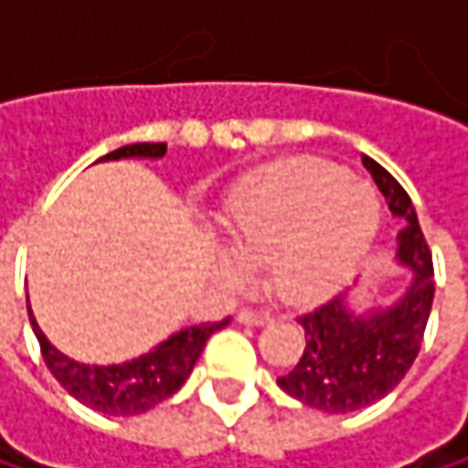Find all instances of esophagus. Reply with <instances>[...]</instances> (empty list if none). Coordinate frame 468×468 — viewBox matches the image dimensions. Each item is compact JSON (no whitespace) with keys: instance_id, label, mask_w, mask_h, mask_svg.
Segmentation results:
<instances>
[{"instance_id":"obj_1","label":"esophagus","mask_w":468,"mask_h":468,"mask_svg":"<svg viewBox=\"0 0 468 468\" xmlns=\"http://www.w3.org/2000/svg\"><path fill=\"white\" fill-rule=\"evenodd\" d=\"M240 325H268L273 317L268 312H254V309H240L238 317H235Z\"/></svg>"}]
</instances>
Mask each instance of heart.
I'll list each match as a JSON object with an SVG mask.
<instances>
[{"label": "heart", "mask_w": 468, "mask_h": 468, "mask_svg": "<svg viewBox=\"0 0 468 468\" xmlns=\"http://www.w3.org/2000/svg\"><path fill=\"white\" fill-rule=\"evenodd\" d=\"M382 206L368 184L320 159H295L246 178L225 208L235 251H219L228 279L246 260L271 257V284L287 301L333 292L366 257L379 230Z\"/></svg>", "instance_id": "b5f03b06"}]
</instances>
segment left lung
I'll return each mask as SVG.
<instances>
[{"instance_id": "1", "label": "left lung", "mask_w": 468, "mask_h": 468, "mask_svg": "<svg viewBox=\"0 0 468 468\" xmlns=\"http://www.w3.org/2000/svg\"><path fill=\"white\" fill-rule=\"evenodd\" d=\"M363 165L385 195L390 214L404 222L396 235V260L412 279L390 306L355 314L346 295H335L298 317L306 330L303 355L276 382L287 396L330 415L371 407L407 377L420 352L433 303L431 249L407 189L371 156H363Z\"/></svg>"}]
</instances>
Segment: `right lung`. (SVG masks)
<instances>
[{
    "label": "right lung",
    "mask_w": 468,
    "mask_h": 468,
    "mask_svg": "<svg viewBox=\"0 0 468 468\" xmlns=\"http://www.w3.org/2000/svg\"><path fill=\"white\" fill-rule=\"evenodd\" d=\"M165 151H167L165 143H133V145H122L105 154L102 159H130V156L159 159L165 156ZM27 306H29V298H27ZM29 323L40 341L46 366L69 396H75L80 404L102 415H141L151 407L162 404L165 399H170L189 379L206 341L211 338V333L228 325L230 317L222 323H200V325L184 327L173 333L167 341H162L159 346H154L151 352H145L135 360L119 363V366L78 363L48 341L32 309H29Z\"/></svg>",
    "instance_id": "add662e5"
}]
</instances>
